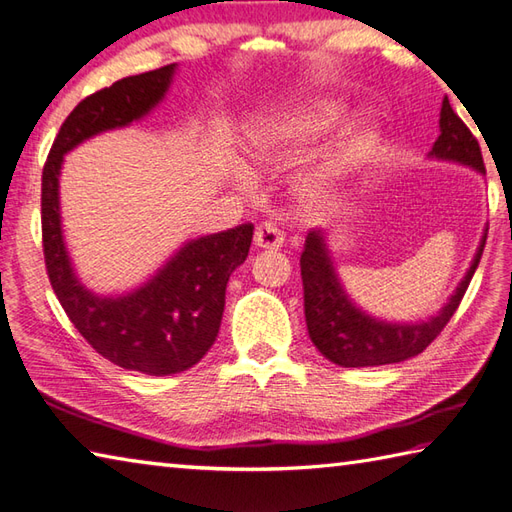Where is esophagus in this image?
Here are the masks:
<instances>
[{
    "instance_id": "obj_1",
    "label": "esophagus",
    "mask_w": 512,
    "mask_h": 512,
    "mask_svg": "<svg viewBox=\"0 0 512 512\" xmlns=\"http://www.w3.org/2000/svg\"><path fill=\"white\" fill-rule=\"evenodd\" d=\"M253 242H255V248H259V250H277L284 246V233L279 231L277 224L264 222L257 226Z\"/></svg>"
}]
</instances>
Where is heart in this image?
Masks as SVG:
<instances>
[{
    "instance_id": "1",
    "label": "heart",
    "mask_w": 512,
    "mask_h": 512,
    "mask_svg": "<svg viewBox=\"0 0 512 512\" xmlns=\"http://www.w3.org/2000/svg\"><path fill=\"white\" fill-rule=\"evenodd\" d=\"M345 107L330 96L270 112L255 118L246 129V156L255 171H279L290 167L310 151L314 143L343 121ZM376 143L374 127L367 121L347 125L321 154L301 167L290 180V191L310 213H328L339 206L347 189L363 167ZM246 187V176L237 178Z\"/></svg>"
}]
</instances>
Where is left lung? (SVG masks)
Instances as JSON below:
<instances>
[{
  "label": "left lung",
  "mask_w": 512,
  "mask_h": 512,
  "mask_svg": "<svg viewBox=\"0 0 512 512\" xmlns=\"http://www.w3.org/2000/svg\"><path fill=\"white\" fill-rule=\"evenodd\" d=\"M429 158L458 162L477 173H486L480 145L469 132L460 116L453 112L447 96L440 110V136L433 143ZM486 233L480 239L473 262L466 270L458 288L444 306L424 321H387L365 312L347 295L343 281L336 273L328 233L310 231L301 253V279H303V310L312 343L328 361L341 367H376L407 361L418 356L436 339L449 323L453 312L469 288L480 264L486 244Z\"/></svg>",
  "instance_id": "1"
}]
</instances>
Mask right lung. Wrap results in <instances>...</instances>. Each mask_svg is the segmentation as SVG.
<instances>
[{
    "label": "right lung",
    "instance_id": "add662e5",
    "mask_svg": "<svg viewBox=\"0 0 512 512\" xmlns=\"http://www.w3.org/2000/svg\"><path fill=\"white\" fill-rule=\"evenodd\" d=\"M178 65L127 76L74 107L41 176L43 255L50 284L74 328L107 361L132 372L169 376L193 367L220 332L228 277L248 257L253 224L184 242L143 284L99 295L76 275L61 224L63 156L85 140L143 121L165 96Z\"/></svg>",
    "mask_w": 512,
    "mask_h": 512
}]
</instances>
